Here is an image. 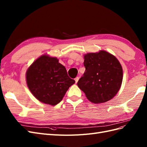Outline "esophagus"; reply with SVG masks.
<instances>
[{
	"instance_id": "esophagus-1",
	"label": "esophagus",
	"mask_w": 147,
	"mask_h": 147,
	"mask_svg": "<svg viewBox=\"0 0 147 147\" xmlns=\"http://www.w3.org/2000/svg\"><path fill=\"white\" fill-rule=\"evenodd\" d=\"M78 80H79V77H77L76 78H75V83H77L78 82Z\"/></svg>"
}]
</instances>
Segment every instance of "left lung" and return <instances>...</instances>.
I'll return each mask as SVG.
<instances>
[{
  "label": "left lung",
  "mask_w": 147,
  "mask_h": 147,
  "mask_svg": "<svg viewBox=\"0 0 147 147\" xmlns=\"http://www.w3.org/2000/svg\"><path fill=\"white\" fill-rule=\"evenodd\" d=\"M85 71L77 83L88 100L95 104L108 101L119 90L123 78L117 59L105 51L84 55Z\"/></svg>",
  "instance_id": "obj_1"
}]
</instances>
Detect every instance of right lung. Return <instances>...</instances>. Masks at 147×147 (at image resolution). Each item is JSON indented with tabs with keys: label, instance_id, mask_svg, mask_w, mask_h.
<instances>
[{
	"label": "right lung",
	"instance_id": "right-lung-1",
	"mask_svg": "<svg viewBox=\"0 0 147 147\" xmlns=\"http://www.w3.org/2000/svg\"><path fill=\"white\" fill-rule=\"evenodd\" d=\"M28 87L38 100L55 106L61 102L70 86L75 83L67 75L65 67L56 57L42 55L28 69Z\"/></svg>",
	"mask_w": 147,
	"mask_h": 147
}]
</instances>
